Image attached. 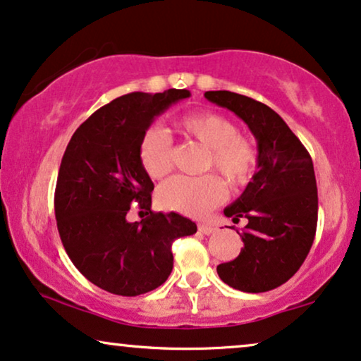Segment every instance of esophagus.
<instances>
[{"label": "esophagus", "mask_w": 361, "mask_h": 361, "mask_svg": "<svg viewBox=\"0 0 361 361\" xmlns=\"http://www.w3.org/2000/svg\"><path fill=\"white\" fill-rule=\"evenodd\" d=\"M198 230L202 231L203 235H213L218 231V226L213 225V223H202V225L198 226Z\"/></svg>", "instance_id": "34e87169"}]
</instances>
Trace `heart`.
Listing matches in <instances>:
<instances>
[{"instance_id":"b5f03b06","label":"heart","mask_w":361,"mask_h":361,"mask_svg":"<svg viewBox=\"0 0 361 361\" xmlns=\"http://www.w3.org/2000/svg\"><path fill=\"white\" fill-rule=\"evenodd\" d=\"M180 130L209 149L207 168L220 175L231 188L252 180L258 165V149L238 126L226 116L212 111L193 113L180 120ZM138 157L143 170L152 178H163L171 171L173 140L163 128L152 126L140 140ZM225 186L216 176H173L159 186L158 202L163 208L190 216H198L221 203Z\"/></svg>"}]
</instances>
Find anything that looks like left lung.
Here are the masks:
<instances>
[{
	"instance_id": "1",
	"label": "left lung",
	"mask_w": 361,
	"mask_h": 361,
	"mask_svg": "<svg viewBox=\"0 0 361 361\" xmlns=\"http://www.w3.org/2000/svg\"><path fill=\"white\" fill-rule=\"evenodd\" d=\"M204 98L240 116L258 141V171L243 195L225 208L233 223L246 220L240 233L243 248L235 259L218 264V276L246 293L270 291L300 270L317 233L312 157L267 104L231 91H207Z\"/></svg>"
}]
</instances>
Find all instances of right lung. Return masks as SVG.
Segmentation results:
<instances>
[{
    "label": "right lung",
    "mask_w": 361,
    "mask_h": 361,
    "mask_svg": "<svg viewBox=\"0 0 361 361\" xmlns=\"http://www.w3.org/2000/svg\"><path fill=\"white\" fill-rule=\"evenodd\" d=\"M188 90L123 94L94 111L68 143L54 190L59 238L81 275L113 295L138 296L166 281L171 245L196 233L178 213L152 212L154 188L138 157L154 116ZM131 202L147 218L126 220Z\"/></svg>",
    "instance_id": "1"
}]
</instances>
